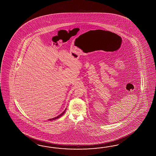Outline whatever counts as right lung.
<instances>
[{
  "instance_id": "add662e5",
  "label": "right lung",
  "mask_w": 156,
  "mask_h": 156,
  "mask_svg": "<svg viewBox=\"0 0 156 156\" xmlns=\"http://www.w3.org/2000/svg\"><path fill=\"white\" fill-rule=\"evenodd\" d=\"M66 110V109L65 110V111L63 112V113H61L60 115H59L58 116H56V117H55V118H52V119H49L48 120H55L56 119H57V118H60V116H62V115H63V114L64 113H65V111Z\"/></svg>"
}]
</instances>
